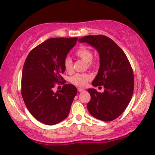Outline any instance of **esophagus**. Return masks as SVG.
<instances>
[{
  "mask_svg": "<svg viewBox=\"0 0 155 155\" xmlns=\"http://www.w3.org/2000/svg\"><path fill=\"white\" fill-rule=\"evenodd\" d=\"M84 91V88H78V92H83Z\"/></svg>",
  "mask_w": 155,
  "mask_h": 155,
  "instance_id": "34e87169",
  "label": "esophagus"
}]
</instances>
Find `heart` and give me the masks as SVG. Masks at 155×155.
I'll list each match as a JSON object with an SVG mask.
<instances>
[{"label": "heart", "mask_w": 155, "mask_h": 155, "mask_svg": "<svg viewBox=\"0 0 155 155\" xmlns=\"http://www.w3.org/2000/svg\"><path fill=\"white\" fill-rule=\"evenodd\" d=\"M75 55L81 60L87 62L88 67H93L94 62L93 61V52L89 48L83 46L75 52ZM64 67L65 71L71 72L73 71V62L70 57H66L64 60ZM91 75L88 73H76L70 78L71 83L77 86L83 87L87 84V81L91 78Z\"/></svg>", "instance_id": "heart-1"}]
</instances>
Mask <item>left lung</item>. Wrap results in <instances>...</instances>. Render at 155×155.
I'll return each instance as SVG.
<instances>
[{"label": "left lung", "mask_w": 155, "mask_h": 155, "mask_svg": "<svg viewBox=\"0 0 155 155\" xmlns=\"http://www.w3.org/2000/svg\"><path fill=\"white\" fill-rule=\"evenodd\" d=\"M97 49L100 57V68L92 84L103 85V93L88 88L91 100L87 104L90 114L103 121L118 118L126 109L134 91V74L124 51L104 35H89L78 39Z\"/></svg>", "instance_id": "obj_1"}]
</instances>
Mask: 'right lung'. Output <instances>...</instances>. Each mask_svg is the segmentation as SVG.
<instances>
[{
    "label": "right lung",
    "mask_w": 155,
    "mask_h": 155,
    "mask_svg": "<svg viewBox=\"0 0 155 155\" xmlns=\"http://www.w3.org/2000/svg\"><path fill=\"white\" fill-rule=\"evenodd\" d=\"M78 38H51L29 52L23 66L21 93L27 109L41 123L53 125L67 117L77 93L66 84L54 93L56 83H63L64 60ZM64 84V83H63Z\"/></svg>",
    "instance_id": "add662e5"
}]
</instances>
